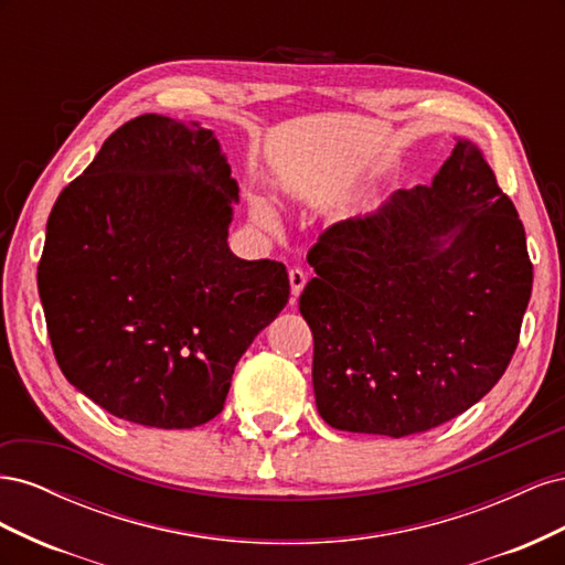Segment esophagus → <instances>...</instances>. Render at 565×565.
<instances>
[{
  "instance_id": "34e87169",
  "label": "esophagus",
  "mask_w": 565,
  "mask_h": 565,
  "mask_svg": "<svg viewBox=\"0 0 565 565\" xmlns=\"http://www.w3.org/2000/svg\"><path fill=\"white\" fill-rule=\"evenodd\" d=\"M303 285H306V273L301 268L289 270V287H292V301L301 295Z\"/></svg>"
}]
</instances>
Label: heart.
I'll return each mask as SVG.
<instances>
[{
  "instance_id": "1",
  "label": "heart",
  "mask_w": 565,
  "mask_h": 565,
  "mask_svg": "<svg viewBox=\"0 0 565 565\" xmlns=\"http://www.w3.org/2000/svg\"><path fill=\"white\" fill-rule=\"evenodd\" d=\"M254 210H256V212H259L262 216H266V214H268V210L264 207V202H262V200H254Z\"/></svg>"
}]
</instances>
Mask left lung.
Listing matches in <instances>:
<instances>
[{
    "instance_id": "8db88e82",
    "label": "left lung",
    "mask_w": 565,
    "mask_h": 565,
    "mask_svg": "<svg viewBox=\"0 0 565 565\" xmlns=\"http://www.w3.org/2000/svg\"><path fill=\"white\" fill-rule=\"evenodd\" d=\"M309 264L299 311L318 413L391 438L434 429L500 382L533 289L519 212L467 139L431 185L324 231Z\"/></svg>"
}]
</instances>
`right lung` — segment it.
<instances>
[{
	"mask_svg": "<svg viewBox=\"0 0 565 565\" xmlns=\"http://www.w3.org/2000/svg\"><path fill=\"white\" fill-rule=\"evenodd\" d=\"M235 202L214 131L164 115L129 119L63 188L40 299L65 380L110 415L156 429L214 419L285 309V266L228 247Z\"/></svg>",
	"mask_w": 565,
	"mask_h": 565,
	"instance_id": "right-lung-1",
	"label": "right lung"
}]
</instances>
